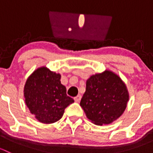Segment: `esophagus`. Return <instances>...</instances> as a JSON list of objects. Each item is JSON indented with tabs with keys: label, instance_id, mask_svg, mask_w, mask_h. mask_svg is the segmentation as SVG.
Segmentation results:
<instances>
[{
	"label": "esophagus",
	"instance_id": "34e87169",
	"mask_svg": "<svg viewBox=\"0 0 153 153\" xmlns=\"http://www.w3.org/2000/svg\"><path fill=\"white\" fill-rule=\"evenodd\" d=\"M81 99V95H77L76 97H75V98H74V100H75V102H80Z\"/></svg>",
	"mask_w": 153,
	"mask_h": 153
}]
</instances>
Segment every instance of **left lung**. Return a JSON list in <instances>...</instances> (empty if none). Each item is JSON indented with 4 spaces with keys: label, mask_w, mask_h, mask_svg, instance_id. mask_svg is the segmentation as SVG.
<instances>
[{
    "label": "left lung",
    "mask_w": 153,
    "mask_h": 153,
    "mask_svg": "<svg viewBox=\"0 0 153 153\" xmlns=\"http://www.w3.org/2000/svg\"><path fill=\"white\" fill-rule=\"evenodd\" d=\"M129 95L124 81L115 72L105 70L86 80L80 105L86 116L96 125L109 124L122 115Z\"/></svg>",
    "instance_id": "8db88e82"
}]
</instances>
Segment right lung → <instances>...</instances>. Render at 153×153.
Returning <instances> with one entry per match:
<instances>
[{
	"label": "right lung",
	"mask_w": 153,
	"mask_h": 153,
	"mask_svg": "<svg viewBox=\"0 0 153 153\" xmlns=\"http://www.w3.org/2000/svg\"><path fill=\"white\" fill-rule=\"evenodd\" d=\"M61 78V74L41 67L34 71L26 81L24 88L26 105L40 122L52 124L59 121L65 108L74 102L67 96Z\"/></svg>",
	"instance_id": "right-lung-1"
}]
</instances>
